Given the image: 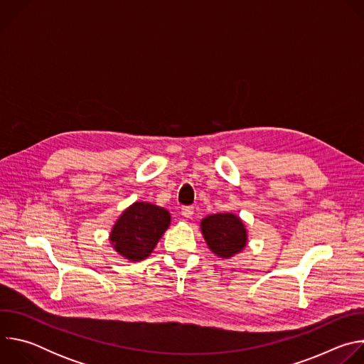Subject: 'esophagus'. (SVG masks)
Listing matches in <instances>:
<instances>
[{
  "mask_svg": "<svg viewBox=\"0 0 364 364\" xmlns=\"http://www.w3.org/2000/svg\"><path fill=\"white\" fill-rule=\"evenodd\" d=\"M193 213H194V207L193 205H184L183 209H181V215L184 216V218H191L193 216Z\"/></svg>",
  "mask_w": 364,
  "mask_h": 364,
  "instance_id": "obj_1",
  "label": "esophagus"
}]
</instances>
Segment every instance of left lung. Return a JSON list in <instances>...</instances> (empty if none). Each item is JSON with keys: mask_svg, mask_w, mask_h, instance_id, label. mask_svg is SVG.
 Returning a JSON list of instances; mask_svg holds the SVG:
<instances>
[{"mask_svg": "<svg viewBox=\"0 0 364 364\" xmlns=\"http://www.w3.org/2000/svg\"><path fill=\"white\" fill-rule=\"evenodd\" d=\"M201 232L209 247L222 257H230L246 245V229L242 220L230 213L207 216L201 222Z\"/></svg>", "mask_w": 364, "mask_h": 364, "instance_id": "left-lung-1", "label": "left lung"}]
</instances>
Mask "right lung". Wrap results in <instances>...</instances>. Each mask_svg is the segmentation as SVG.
I'll use <instances>...</instances> for the list:
<instances>
[{"label":"right lung","instance_id":"right-lung-1","mask_svg":"<svg viewBox=\"0 0 364 364\" xmlns=\"http://www.w3.org/2000/svg\"><path fill=\"white\" fill-rule=\"evenodd\" d=\"M170 225V213L149 203H134L121 215L111 240L117 252L131 261H142Z\"/></svg>","mask_w":364,"mask_h":364}]
</instances>
